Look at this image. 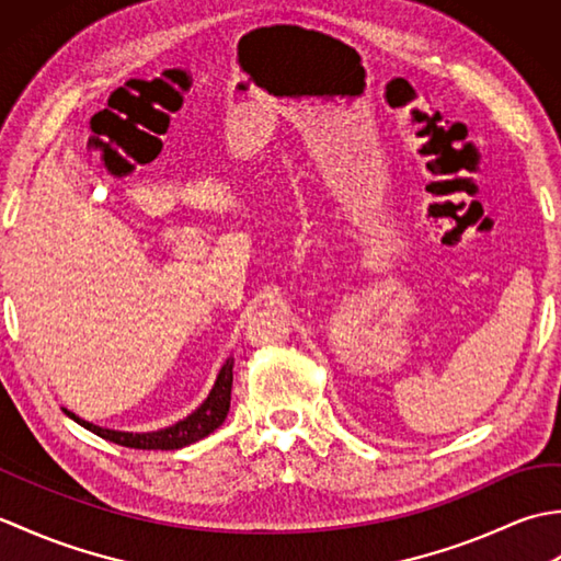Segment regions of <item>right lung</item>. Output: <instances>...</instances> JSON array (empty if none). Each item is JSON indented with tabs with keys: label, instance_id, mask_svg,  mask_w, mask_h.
<instances>
[{
	"label": "right lung",
	"instance_id": "right-lung-1",
	"mask_svg": "<svg viewBox=\"0 0 561 561\" xmlns=\"http://www.w3.org/2000/svg\"><path fill=\"white\" fill-rule=\"evenodd\" d=\"M231 383H233V359L226 362L219 371L217 383H214L209 398L199 404V408L185 416L183 422H178L169 428H161V432H151V434H127V432H113V428H103L96 424H89L79 420L77 414L67 412L71 420L81 424L83 428H89L96 436L113 440V444H121L125 448H141V450H175L195 444V440L209 436L214 428H219L229 414V404H231Z\"/></svg>",
	"mask_w": 561,
	"mask_h": 561
}]
</instances>
